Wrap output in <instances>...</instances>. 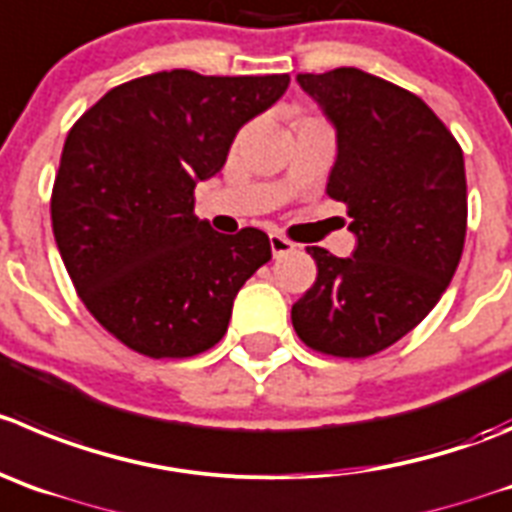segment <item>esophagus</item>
Returning <instances> with one entry per match:
<instances>
[{"label":"esophagus","instance_id":"1","mask_svg":"<svg viewBox=\"0 0 512 512\" xmlns=\"http://www.w3.org/2000/svg\"><path fill=\"white\" fill-rule=\"evenodd\" d=\"M270 250L272 257H283L288 252H293L295 245L290 240H285V237H280V234H270Z\"/></svg>","mask_w":512,"mask_h":512}]
</instances>
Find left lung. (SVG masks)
Here are the masks:
<instances>
[{
	"label": "left lung",
	"mask_w": 512,
	"mask_h": 512,
	"mask_svg": "<svg viewBox=\"0 0 512 512\" xmlns=\"http://www.w3.org/2000/svg\"><path fill=\"white\" fill-rule=\"evenodd\" d=\"M336 131L328 197L346 202L351 257L308 247L313 288L293 305L310 348L364 358L427 318L450 285L467 232L462 148L422 98L358 68L298 73Z\"/></svg>",
	"instance_id": "1"
}]
</instances>
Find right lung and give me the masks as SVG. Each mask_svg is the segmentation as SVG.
Masks as SVG:
<instances>
[{
    "label": "right lung",
    "mask_w": 512,
    "mask_h": 512,
    "mask_svg": "<svg viewBox=\"0 0 512 512\" xmlns=\"http://www.w3.org/2000/svg\"><path fill=\"white\" fill-rule=\"evenodd\" d=\"M288 85L290 75H143L70 128L50 204L57 250L85 308L133 351L212 348L240 288L272 257L262 229L219 234L199 219L194 189Z\"/></svg>",
    "instance_id": "1"
}]
</instances>
